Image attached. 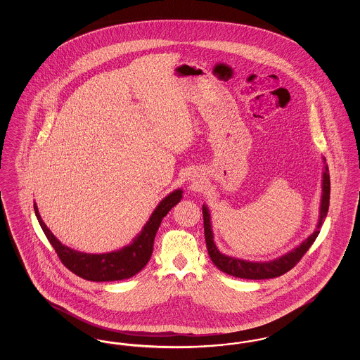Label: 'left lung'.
Wrapping results in <instances>:
<instances>
[{
  "instance_id": "obj_1",
  "label": "left lung",
  "mask_w": 360,
  "mask_h": 360,
  "mask_svg": "<svg viewBox=\"0 0 360 360\" xmlns=\"http://www.w3.org/2000/svg\"><path fill=\"white\" fill-rule=\"evenodd\" d=\"M329 194H330V181H329V170H328V166H326V172L323 175V200H321V210H320V220H319L317 229L309 236L308 239L302 241L301 245H298L295 250H292L289 254L278 257V259L271 260V262H263V263L240 260L236 257H226V255L221 254L217 250V247L214 245V241H213L209 210H207L205 205L202 206L206 248H207L209 257L212 259V262L214 263V266L217 269H220L223 273L236 276V278H243V279H270V278L281 276V275L288 273L301 260V257L307 254L310 245L314 243V240L319 236V233H320L319 228L324 223L326 213H328Z\"/></svg>"
}]
</instances>
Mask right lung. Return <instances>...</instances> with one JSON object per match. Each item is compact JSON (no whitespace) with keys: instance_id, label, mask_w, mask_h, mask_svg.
Instances as JSON below:
<instances>
[{"instance_id":"obj_1","label":"right lung","mask_w":360,"mask_h":360,"mask_svg":"<svg viewBox=\"0 0 360 360\" xmlns=\"http://www.w3.org/2000/svg\"><path fill=\"white\" fill-rule=\"evenodd\" d=\"M181 198L182 190H175L174 193L169 194L165 200H162L159 205L156 206L148 223L144 225L141 233L134 240L131 245L116 252L100 255L78 252L63 245L52 235L51 231L46 226V224L43 223L36 204H34V209L44 235L51 243L55 252L58 254L66 269H69L71 273L84 278L86 281L112 282L131 278L143 270V267L148 263L150 257L153 255L155 235L159 229V225L162 223L163 217L169 213V210H172V207L181 201Z\"/></svg>"}]
</instances>
